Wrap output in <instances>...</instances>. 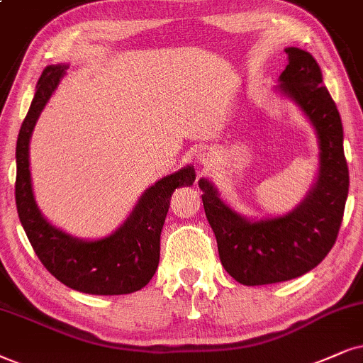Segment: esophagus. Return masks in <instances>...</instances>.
<instances>
[{
  "label": "esophagus",
  "mask_w": 363,
  "mask_h": 363,
  "mask_svg": "<svg viewBox=\"0 0 363 363\" xmlns=\"http://www.w3.org/2000/svg\"><path fill=\"white\" fill-rule=\"evenodd\" d=\"M196 159H197V162H201V164H208V162H209V159H211V155H209L208 150H201V152H197V154H196Z\"/></svg>",
  "instance_id": "esophagus-1"
}]
</instances>
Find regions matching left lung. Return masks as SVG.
<instances>
[{
  "label": "left lung",
  "instance_id": "8db88e82",
  "mask_svg": "<svg viewBox=\"0 0 363 363\" xmlns=\"http://www.w3.org/2000/svg\"><path fill=\"white\" fill-rule=\"evenodd\" d=\"M284 52L288 65L278 90L301 108L318 135L320 171L308 196L288 214L250 221L224 203L208 179L199 181L221 263L246 286L288 281L322 263L337 241L348 196L343 127L322 70L305 50Z\"/></svg>",
  "mask_w": 363,
  "mask_h": 363
}]
</instances>
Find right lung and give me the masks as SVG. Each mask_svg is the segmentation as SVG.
<instances>
[{
  "instance_id": "obj_1",
  "label": "right lung",
  "mask_w": 363,
  "mask_h": 363,
  "mask_svg": "<svg viewBox=\"0 0 363 363\" xmlns=\"http://www.w3.org/2000/svg\"><path fill=\"white\" fill-rule=\"evenodd\" d=\"M67 65H50L41 73L33 102L16 140V209L36 256L58 281L90 295H127L150 281L159 264L160 231L177 187L192 186V166L179 169L150 186L127 221L102 240L85 241L55 228L35 203L30 176V139L41 110L52 97Z\"/></svg>"
}]
</instances>
